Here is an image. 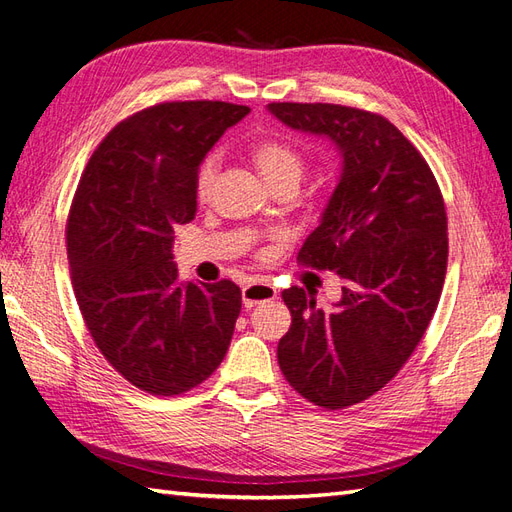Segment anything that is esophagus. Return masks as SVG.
I'll return each mask as SVG.
<instances>
[{
    "instance_id": "obj_1",
    "label": "esophagus",
    "mask_w": 512,
    "mask_h": 512,
    "mask_svg": "<svg viewBox=\"0 0 512 512\" xmlns=\"http://www.w3.org/2000/svg\"><path fill=\"white\" fill-rule=\"evenodd\" d=\"M274 298H277V290L266 281H255L242 287V303L246 309H253L261 303H270Z\"/></svg>"
}]
</instances>
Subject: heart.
Instances as JSON below:
<instances>
[{
    "label": "heart",
    "mask_w": 512,
    "mask_h": 512,
    "mask_svg": "<svg viewBox=\"0 0 512 512\" xmlns=\"http://www.w3.org/2000/svg\"><path fill=\"white\" fill-rule=\"evenodd\" d=\"M251 160L257 170L272 188L281 186V183H296L305 170V157L300 155L292 144L281 140H259L251 147ZM218 173V160L216 155H207L203 164L199 166V175H196V194L199 199H207L212 192L214 179Z\"/></svg>",
    "instance_id": "1"
}]
</instances>
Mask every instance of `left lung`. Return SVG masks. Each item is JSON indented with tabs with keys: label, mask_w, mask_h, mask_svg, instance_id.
<instances>
[{
	"label": "left lung",
	"mask_w": 512,
	"mask_h": 512,
	"mask_svg": "<svg viewBox=\"0 0 512 512\" xmlns=\"http://www.w3.org/2000/svg\"><path fill=\"white\" fill-rule=\"evenodd\" d=\"M281 123L326 136L342 175L298 253L344 281L335 309L283 290L292 326L277 348L285 381L337 411L381 391L409 361L439 305L448 216L430 166L385 116L335 103H268Z\"/></svg>",
	"instance_id": "8db88e82"
}]
</instances>
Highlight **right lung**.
<instances>
[{"label":"right lung","mask_w":512,"mask_h":512,"mask_svg":"<svg viewBox=\"0 0 512 512\" xmlns=\"http://www.w3.org/2000/svg\"><path fill=\"white\" fill-rule=\"evenodd\" d=\"M251 112L225 101H166L101 140L67 218L73 292L99 352L125 381L179 396L227 355L242 292L233 281L179 283L173 240L196 214L207 151Z\"/></svg>","instance_id":"obj_1"}]
</instances>
